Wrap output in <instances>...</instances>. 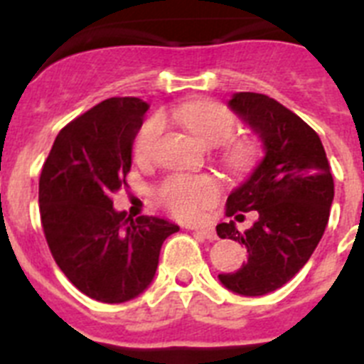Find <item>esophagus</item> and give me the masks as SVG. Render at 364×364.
I'll list each match as a JSON object with an SVG mask.
<instances>
[{"label":"esophagus","mask_w":364,"mask_h":364,"mask_svg":"<svg viewBox=\"0 0 364 364\" xmlns=\"http://www.w3.org/2000/svg\"><path fill=\"white\" fill-rule=\"evenodd\" d=\"M193 230H195V233L197 235L204 237V239L217 240V233H215L213 228H193Z\"/></svg>","instance_id":"esophagus-1"}]
</instances>
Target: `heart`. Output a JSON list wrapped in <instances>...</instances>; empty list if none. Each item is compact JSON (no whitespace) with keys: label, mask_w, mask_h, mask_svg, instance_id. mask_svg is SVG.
<instances>
[{"label":"heart","mask_w":364,"mask_h":364,"mask_svg":"<svg viewBox=\"0 0 364 364\" xmlns=\"http://www.w3.org/2000/svg\"><path fill=\"white\" fill-rule=\"evenodd\" d=\"M180 122L189 133L205 146H218V159L235 175L250 173L260 156V144L250 134L231 136L235 133L233 112L226 105L198 100L186 104L178 111ZM162 120L153 117L140 127L133 142L136 162H149L154 144L162 133ZM220 195V182L213 175H171L159 188V198L178 218H195L204 208L213 204Z\"/></svg>","instance_id":"1"}]
</instances>
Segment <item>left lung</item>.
I'll list each match as a JSON object with an SVG mask.
<instances>
[{
  "label": "left lung",
  "mask_w": 364,
  "mask_h": 364,
  "mask_svg": "<svg viewBox=\"0 0 364 364\" xmlns=\"http://www.w3.org/2000/svg\"><path fill=\"white\" fill-rule=\"evenodd\" d=\"M230 107L262 138L266 156L228 197V217L257 211L259 218L244 233L233 220L218 224L220 239L247 250L242 268L218 279L228 290L255 297L284 286L308 262L326 230L333 178L319 134L277 100L237 92Z\"/></svg>",
  "instance_id": "left-lung-1"
}]
</instances>
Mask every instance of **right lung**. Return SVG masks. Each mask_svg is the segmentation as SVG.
Wrapping results in <instances>:
<instances>
[{"label":"right lung","instance_id":"1","mask_svg":"<svg viewBox=\"0 0 364 364\" xmlns=\"http://www.w3.org/2000/svg\"><path fill=\"white\" fill-rule=\"evenodd\" d=\"M146 111L134 96L100 102L58 133L41 167L38 200L50 253L82 294L107 304L146 290L164 240L178 231L164 218L112 208V193L127 186Z\"/></svg>","mask_w":364,"mask_h":364}]
</instances>
